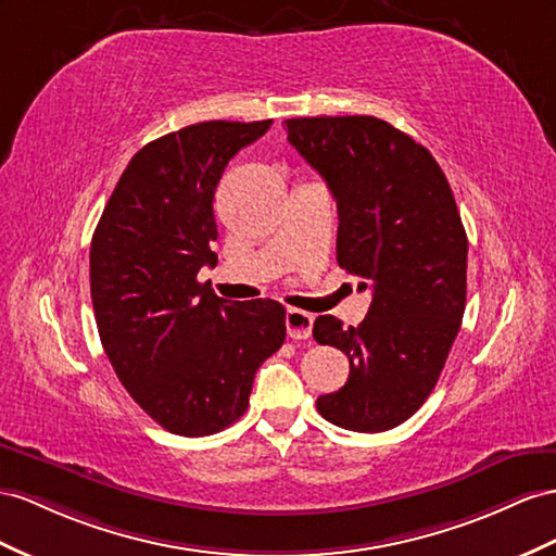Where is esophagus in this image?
I'll return each mask as SVG.
<instances>
[{
	"instance_id": "obj_1",
	"label": "esophagus",
	"mask_w": 556,
	"mask_h": 556,
	"mask_svg": "<svg viewBox=\"0 0 556 556\" xmlns=\"http://www.w3.org/2000/svg\"><path fill=\"white\" fill-rule=\"evenodd\" d=\"M312 324H315V317L307 315L303 309H287V331L293 340H307L312 336Z\"/></svg>"
}]
</instances>
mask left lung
Segmentation results:
<instances>
[{
    "instance_id": "left-lung-1",
    "label": "left lung",
    "mask_w": 556,
    "mask_h": 556,
    "mask_svg": "<svg viewBox=\"0 0 556 556\" xmlns=\"http://www.w3.org/2000/svg\"><path fill=\"white\" fill-rule=\"evenodd\" d=\"M289 142L319 170L338 204V265L374 289L359 326L324 315L312 336L348 354L343 388L319 414L352 432H386L434 390L460 331L467 235L430 150L366 117L287 119Z\"/></svg>"
}]
</instances>
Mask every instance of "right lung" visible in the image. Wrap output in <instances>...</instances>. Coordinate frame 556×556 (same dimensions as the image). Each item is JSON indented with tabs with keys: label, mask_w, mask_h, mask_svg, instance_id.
<instances>
[{
	"label": "right lung",
	"mask_w": 556,
	"mask_h": 556,
	"mask_svg": "<svg viewBox=\"0 0 556 556\" xmlns=\"http://www.w3.org/2000/svg\"><path fill=\"white\" fill-rule=\"evenodd\" d=\"M265 122H202L148 142L91 239V301L122 386L164 430L206 437L244 416L253 376L287 338L277 301L230 303L197 279L218 255L213 197Z\"/></svg>",
	"instance_id": "obj_1"
}]
</instances>
